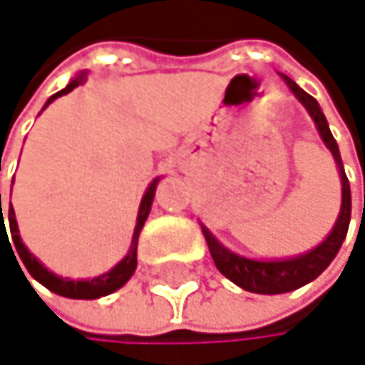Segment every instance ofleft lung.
<instances>
[{
    "instance_id": "left-lung-1",
    "label": "left lung",
    "mask_w": 365,
    "mask_h": 365,
    "mask_svg": "<svg viewBox=\"0 0 365 365\" xmlns=\"http://www.w3.org/2000/svg\"><path fill=\"white\" fill-rule=\"evenodd\" d=\"M279 75H281V80L288 84L292 95L309 112L324 147L331 151V155L337 164V173H340V181H342V207H340V214H337L333 229L327 233V238L320 245H316L307 253L292 255V257H277V259H255V257H245L236 251H231L222 242H218V238L201 222L203 236H205V242L210 247V253H212L216 268L229 281L240 285L242 290L255 292V294L292 292V290L301 288V285L314 281L335 259L337 251H340V247L346 238L349 222H351V186H349L346 173H344L340 149H337V143H335L331 129H329V123H327L318 101L309 93H305L297 82H292L288 75H283V73H279Z\"/></svg>"
}]
</instances>
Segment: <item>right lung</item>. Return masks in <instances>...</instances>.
<instances>
[{
    "label": "right lung",
    "mask_w": 365,
    "mask_h": 365,
    "mask_svg": "<svg viewBox=\"0 0 365 365\" xmlns=\"http://www.w3.org/2000/svg\"><path fill=\"white\" fill-rule=\"evenodd\" d=\"M86 71H82L77 77H73V80L60 91V93H56V95H51L49 99H47V103H45V108L51 103V101H56L58 97H62V95H68L73 88H77L80 84H84L86 82ZM43 108V110H45ZM158 184H160V177H155L151 184H149V188L145 190V195H143V201H140V207H138V218H136V227H134V236H132V245H129V251H127V255L116 264V266H112L108 272H103V274H99V277H93V279H68V277H60V274H56V272H51L34 253H30V249L23 245V240H21V236H19V225H16V216H14V210H12V203H10V210H8V220H10V233H12V242H14V247H16V253H19V257L23 259V264H25V268H28V272L38 281V283H43L47 290H51V292H56V294H60V297H66V299H84V301H93V299H101V297H108V294H112V292H116L118 288H123V285L132 279V274L136 272V266H138V238H140V231H143V227H145V220H147V216H149V212H151V203H153V197H155V188H158ZM0 214H1V195H0ZM0 236L1 233H6L4 229H6V225H4V214H1V225H0ZM8 236V233H6ZM19 264V262H16ZM21 268V266H19Z\"/></svg>",
    "instance_id": "obj_1"
}]
</instances>
